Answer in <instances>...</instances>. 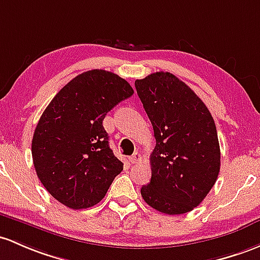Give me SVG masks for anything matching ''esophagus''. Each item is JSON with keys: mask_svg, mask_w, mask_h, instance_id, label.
<instances>
[{"mask_svg": "<svg viewBox=\"0 0 260 260\" xmlns=\"http://www.w3.org/2000/svg\"><path fill=\"white\" fill-rule=\"evenodd\" d=\"M130 162L131 164H138V162H140L141 161V155L139 152H134L133 155L130 156Z\"/></svg>", "mask_w": 260, "mask_h": 260, "instance_id": "obj_1", "label": "esophagus"}]
</instances>
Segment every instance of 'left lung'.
<instances>
[{
	"label": "left lung",
	"mask_w": 260,
	"mask_h": 260,
	"mask_svg": "<svg viewBox=\"0 0 260 260\" xmlns=\"http://www.w3.org/2000/svg\"><path fill=\"white\" fill-rule=\"evenodd\" d=\"M135 88L156 139L151 181L141 187V196L165 214L187 213L205 200L218 177L214 120L196 93L169 72L135 80Z\"/></svg>",
	"instance_id": "8db88e82"
}]
</instances>
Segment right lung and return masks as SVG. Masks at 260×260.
<instances>
[{"label":"right lung","mask_w":260,"mask_h":260,"mask_svg":"<svg viewBox=\"0 0 260 260\" xmlns=\"http://www.w3.org/2000/svg\"><path fill=\"white\" fill-rule=\"evenodd\" d=\"M133 94L119 75L93 69L64 85L42 114L32 139L33 165L42 185L67 207H93L122 171L103 120Z\"/></svg>","instance_id":"add662e5"}]
</instances>
